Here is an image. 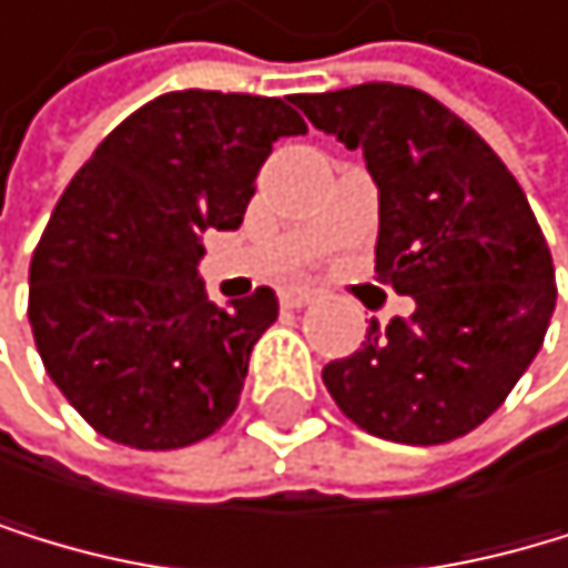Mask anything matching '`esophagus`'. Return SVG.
I'll use <instances>...</instances> for the list:
<instances>
[{"label":"esophagus","mask_w":568,"mask_h":568,"mask_svg":"<svg viewBox=\"0 0 568 568\" xmlns=\"http://www.w3.org/2000/svg\"><path fill=\"white\" fill-rule=\"evenodd\" d=\"M278 300H282V307H307V303L317 300V293L307 290V286H286L278 293Z\"/></svg>","instance_id":"1"}]
</instances>
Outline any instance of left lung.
<instances>
[{"label": "left lung", "mask_w": 568, "mask_h": 568, "mask_svg": "<svg viewBox=\"0 0 568 568\" xmlns=\"http://www.w3.org/2000/svg\"><path fill=\"white\" fill-rule=\"evenodd\" d=\"M314 129L363 150L381 187L377 278L415 300L324 366L359 429L433 447L481 426L524 377L555 311L545 233L517 178L429 93L363 83L300 93Z\"/></svg>", "instance_id": "8db88e82"}]
</instances>
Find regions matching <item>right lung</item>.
<instances>
[{
	"mask_svg": "<svg viewBox=\"0 0 568 568\" xmlns=\"http://www.w3.org/2000/svg\"><path fill=\"white\" fill-rule=\"evenodd\" d=\"M307 124L278 97L163 93L97 145L30 261L41 363L87 423L135 450H178L236 412L268 286L215 307L202 236L236 230L272 142Z\"/></svg>",
	"mask_w": 568,
	"mask_h": 568,
	"instance_id": "1",
	"label": "right lung"
}]
</instances>
